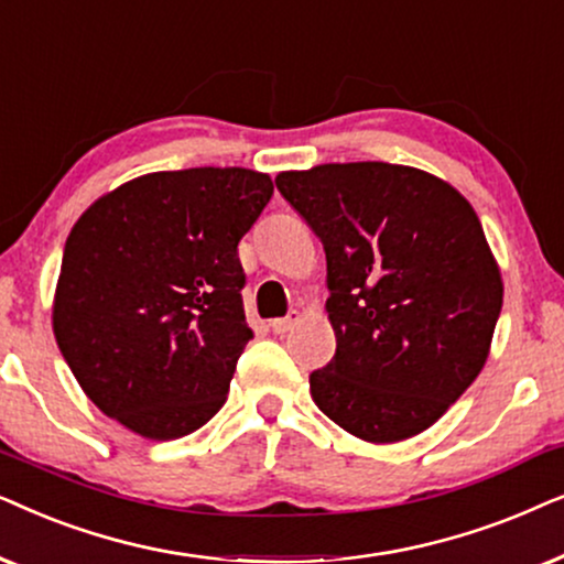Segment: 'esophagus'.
Masks as SVG:
<instances>
[{
    "instance_id": "esophagus-1",
    "label": "esophagus",
    "mask_w": 564,
    "mask_h": 564,
    "mask_svg": "<svg viewBox=\"0 0 564 564\" xmlns=\"http://www.w3.org/2000/svg\"><path fill=\"white\" fill-rule=\"evenodd\" d=\"M299 319H302V314H299V312H289V317L270 322V329H273L275 335H286V333H291V329H294V327L299 325Z\"/></svg>"
}]
</instances>
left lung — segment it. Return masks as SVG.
<instances>
[{
  "mask_svg": "<svg viewBox=\"0 0 564 564\" xmlns=\"http://www.w3.org/2000/svg\"><path fill=\"white\" fill-rule=\"evenodd\" d=\"M278 191L322 239L335 356L312 400L369 444L431 427L482 371L502 278L482 224L441 177L389 162L281 172Z\"/></svg>",
  "mask_w": 564,
  "mask_h": 564,
  "instance_id": "1",
  "label": "left lung"
}]
</instances>
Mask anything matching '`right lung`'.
I'll list each match as a JSON object with an SVG mask.
<instances>
[{
	"instance_id": "obj_1",
	"label": "right lung",
	"mask_w": 564,
	"mask_h": 564,
	"mask_svg": "<svg viewBox=\"0 0 564 564\" xmlns=\"http://www.w3.org/2000/svg\"><path fill=\"white\" fill-rule=\"evenodd\" d=\"M273 195L245 167L152 172L97 198L66 239L58 350L105 415L152 441L227 402L247 327L237 245Z\"/></svg>"
}]
</instances>
